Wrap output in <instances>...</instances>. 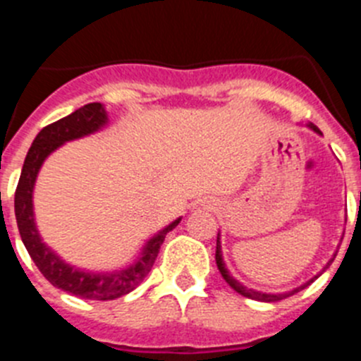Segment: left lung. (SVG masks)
<instances>
[{"label":"left lung","instance_id":"left-lung-1","mask_svg":"<svg viewBox=\"0 0 361 361\" xmlns=\"http://www.w3.org/2000/svg\"><path fill=\"white\" fill-rule=\"evenodd\" d=\"M307 126H309V128L314 130V132H317V133H322L320 130H318L317 126H314V124H312V123H309ZM215 260H216V266H219V271H220V275H222V279H224L226 282H228L229 286H231V288L238 293V295L247 296V298H251V300H258V302H279V300H282V298H288V296L295 295V293H298V291H302V289L307 288L309 283L314 282V279H318V276H320V275L314 276V279H311L307 283H304V286H300V288L293 289V291H289V293H283V295H271V293H260V291H253V289L244 288V286H242L240 282H237V280H235L231 275H229V271L226 269L224 260H222V251H220V238H219V237H216V253H215ZM329 264H331V262H329ZM329 264H327V267H329ZM327 267H325V269H327Z\"/></svg>","mask_w":361,"mask_h":361}]
</instances>
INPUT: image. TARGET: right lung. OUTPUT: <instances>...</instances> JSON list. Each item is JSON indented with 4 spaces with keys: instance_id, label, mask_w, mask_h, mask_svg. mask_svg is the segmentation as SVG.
<instances>
[{
    "instance_id": "add662e5",
    "label": "right lung",
    "mask_w": 361,
    "mask_h": 361,
    "mask_svg": "<svg viewBox=\"0 0 361 361\" xmlns=\"http://www.w3.org/2000/svg\"><path fill=\"white\" fill-rule=\"evenodd\" d=\"M106 110L103 108V104L90 103L70 116L44 126L37 133L27 157H25L23 170H21V177H19L14 195L16 222H18L19 235H21V240H23L30 258L41 271V275L56 288L86 300H116L133 291L152 271L166 235L180 222V219H177L170 226H166L162 231H159L155 237L146 242L142 255L135 264L126 269L116 271V273H86V271L73 269L41 242L39 233L34 224V209H32V190H34V183H36L41 164L63 142L97 132L101 126L106 124Z\"/></svg>"
}]
</instances>
